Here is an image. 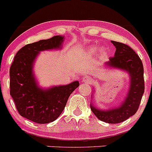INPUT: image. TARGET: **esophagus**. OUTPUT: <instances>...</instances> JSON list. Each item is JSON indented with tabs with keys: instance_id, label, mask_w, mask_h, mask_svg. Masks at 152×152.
Wrapping results in <instances>:
<instances>
[{
	"instance_id": "esophagus-1",
	"label": "esophagus",
	"mask_w": 152,
	"mask_h": 152,
	"mask_svg": "<svg viewBox=\"0 0 152 152\" xmlns=\"http://www.w3.org/2000/svg\"><path fill=\"white\" fill-rule=\"evenodd\" d=\"M93 82V79L90 76H85V77L82 79V82L86 84H90Z\"/></svg>"
}]
</instances>
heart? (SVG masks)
<instances>
[{
    "instance_id": "heart-1",
    "label": "heart",
    "mask_w": 152,
    "mask_h": 152,
    "mask_svg": "<svg viewBox=\"0 0 152 152\" xmlns=\"http://www.w3.org/2000/svg\"><path fill=\"white\" fill-rule=\"evenodd\" d=\"M96 51V48H95V47H94V48H91V50H90V52H91V53H94Z\"/></svg>"
}]
</instances>
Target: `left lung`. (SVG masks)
I'll return each mask as SVG.
<instances>
[{"mask_svg":"<svg viewBox=\"0 0 152 152\" xmlns=\"http://www.w3.org/2000/svg\"><path fill=\"white\" fill-rule=\"evenodd\" d=\"M116 48L114 56L109 58L106 65L126 70L130 75V88L127 96L118 107L102 110L91 104V109L99 120L111 124L125 121L138 110L143 95V65L141 59L132 48L125 44L111 41Z\"/></svg>","mask_w":152,"mask_h":152,"instance_id":"obj_1","label":"left lung"}]
</instances>
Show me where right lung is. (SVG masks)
<instances>
[{"mask_svg":"<svg viewBox=\"0 0 152 152\" xmlns=\"http://www.w3.org/2000/svg\"><path fill=\"white\" fill-rule=\"evenodd\" d=\"M64 37L56 35L25 45L19 50L10 67V95L19 114L39 124L56 120L64 109L70 94L79 85L78 81L67 85L42 89L38 86L32 72L40 51L61 48Z\"/></svg>","mask_w":152,"mask_h":152,"instance_id":"right-lung-1","label":"right lung"}]
</instances>
